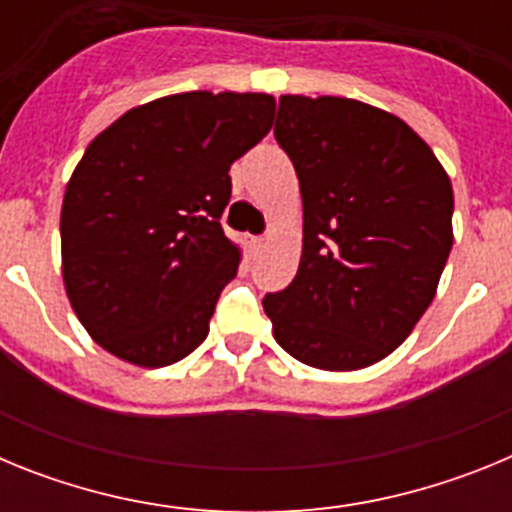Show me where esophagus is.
I'll list each match as a JSON object with an SVG mask.
<instances>
[{
    "label": "esophagus",
    "mask_w": 512,
    "mask_h": 512,
    "mask_svg": "<svg viewBox=\"0 0 512 512\" xmlns=\"http://www.w3.org/2000/svg\"><path fill=\"white\" fill-rule=\"evenodd\" d=\"M264 241H266L264 235H251V241H248V243H251L253 248H261V246H264Z\"/></svg>",
    "instance_id": "34e87169"
}]
</instances>
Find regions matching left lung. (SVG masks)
<instances>
[{"mask_svg":"<svg viewBox=\"0 0 512 512\" xmlns=\"http://www.w3.org/2000/svg\"><path fill=\"white\" fill-rule=\"evenodd\" d=\"M277 143L302 194V256L264 297L279 346L325 372L390 356L436 297L454 243V189L392 112L346 97H279Z\"/></svg>","mask_w":512,"mask_h":512,"instance_id":"left-lung-1","label":"left lung"}]
</instances>
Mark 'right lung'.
I'll return each mask as SVG.
<instances>
[{"instance_id": "right-lung-1", "label": "right lung", "mask_w": 512, "mask_h": 512, "mask_svg": "<svg viewBox=\"0 0 512 512\" xmlns=\"http://www.w3.org/2000/svg\"><path fill=\"white\" fill-rule=\"evenodd\" d=\"M261 92H184L117 117L89 143L61 207V271L76 318L117 359H184L210 333L241 248L223 233L230 164L271 130Z\"/></svg>"}]
</instances>
